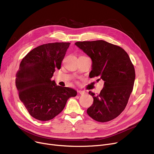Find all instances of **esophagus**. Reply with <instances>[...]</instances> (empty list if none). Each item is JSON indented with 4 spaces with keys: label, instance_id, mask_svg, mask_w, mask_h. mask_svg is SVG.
<instances>
[{
    "label": "esophagus",
    "instance_id": "34e87169",
    "mask_svg": "<svg viewBox=\"0 0 154 154\" xmlns=\"http://www.w3.org/2000/svg\"><path fill=\"white\" fill-rule=\"evenodd\" d=\"M78 93H79V94H80V95H83V94H85V92L82 91H78Z\"/></svg>",
    "mask_w": 154,
    "mask_h": 154
}]
</instances>
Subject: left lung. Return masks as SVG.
<instances>
[{"mask_svg": "<svg viewBox=\"0 0 154 154\" xmlns=\"http://www.w3.org/2000/svg\"><path fill=\"white\" fill-rule=\"evenodd\" d=\"M75 44L92 60L90 77L104 81L99 94L88 92L94 102L87 114L100 122L114 119L125 109L133 90L135 73L130 57L122 48L102 40Z\"/></svg>", "mask_w": 154, "mask_h": 154, "instance_id": "obj_1", "label": "left lung"}]
</instances>
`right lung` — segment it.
Returning <instances> with one entry per match:
<instances>
[{
    "label": "right lung",
    "instance_id": "add662e5",
    "mask_svg": "<svg viewBox=\"0 0 154 154\" xmlns=\"http://www.w3.org/2000/svg\"><path fill=\"white\" fill-rule=\"evenodd\" d=\"M69 42L43 44L30 51L16 73L15 85L19 99L34 118L47 121L63 110L67 100L77 92L57 85L51 80L55 69H60Z\"/></svg>",
    "mask_w": 154,
    "mask_h": 154
}]
</instances>
